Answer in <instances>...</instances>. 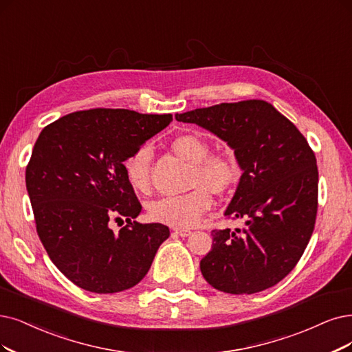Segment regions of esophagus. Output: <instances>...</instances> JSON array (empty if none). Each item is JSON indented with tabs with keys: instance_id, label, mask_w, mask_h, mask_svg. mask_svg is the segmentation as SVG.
I'll use <instances>...</instances> for the list:
<instances>
[{
	"instance_id": "1",
	"label": "esophagus",
	"mask_w": 352,
	"mask_h": 352,
	"mask_svg": "<svg viewBox=\"0 0 352 352\" xmlns=\"http://www.w3.org/2000/svg\"><path fill=\"white\" fill-rule=\"evenodd\" d=\"M173 230H174L175 235H178V236H188V235H191V229H188V228H174Z\"/></svg>"
}]
</instances>
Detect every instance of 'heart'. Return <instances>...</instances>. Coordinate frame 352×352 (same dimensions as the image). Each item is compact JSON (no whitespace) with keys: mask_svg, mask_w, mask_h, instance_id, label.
<instances>
[{"mask_svg":"<svg viewBox=\"0 0 352 352\" xmlns=\"http://www.w3.org/2000/svg\"><path fill=\"white\" fill-rule=\"evenodd\" d=\"M171 151L192 165L188 186L192 188L183 196L162 197L148 206V214L155 222L173 226H192L210 209L213 199L222 196L239 177V168L233 156L226 152L209 153L207 142L196 135H179L171 142ZM151 151L142 146L123 162L124 175L138 192L149 191Z\"/></svg>","mask_w":352,"mask_h":352,"instance_id":"heart-1","label":"heart"}]
</instances>
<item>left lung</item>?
Masks as SVG:
<instances>
[{
  "label": "left lung",
  "instance_id": "left-lung-1",
  "mask_svg": "<svg viewBox=\"0 0 352 352\" xmlns=\"http://www.w3.org/2000/svg\"><path fill=\"white\" fill-rule=\"evenodd\" d=\"M228 142L242 177L225 212L243 229L212 230V251L200 261L212 287L252 294L272 287L296 267L315 229L316 156L298 129L264 100L220 102L175 114Z\"/></svg>",
  "mask_w": 352,
  "mask_h": 352
}]
</instances>
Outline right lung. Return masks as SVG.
I'll use <instances>...</instances> for the list:
<instances>
[{
	"label": "right lung",
	"mask_w": 352,
	"mask_h": 352,
	"mask_svg": "<svg viewBox=\"0 0 352 352\" xmlns=\"http://www.w3.org/2000/svg\"><path fill=\"white\" fill-rule=\"evenodd\" d=\"M173 122L126 109L75 111L47 124L25 168L37 235L62 274L93 293L136 285L169 236L161 223H132L142 206L123 162ZM126 217L119 234L111 217Z\"/></svg>",
	"instance_id": "obj_1"
}]
</instances>
